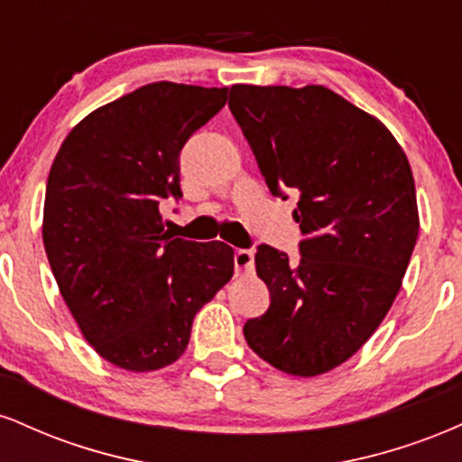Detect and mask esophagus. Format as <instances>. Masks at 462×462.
I'll return each mask as SVG.
<instances>
[{
    "instance_id": "esophagus-1",
    "label": "esophagus",
    "mask_w": 462,
    "mask_h": 462,
    "mask_svg": "<svg viewBox=\"0 0 462 462\" xmlns=\"http://www.w3.org/2000/svg\"><path fill=\"white\" fill-rule=\"evenodd\" d=\"M235 269L236 273H247L254 269V252L252 249H236L235 252Z\"/></svg>"
}]
</instances>
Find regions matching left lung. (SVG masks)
<instances>
[{"instance_id":"obj_1","label":"left lung","mask_w":462,"mask_h":462,"mask_svg":"<svg viewBox=\"0 0 462 462\" xmlns=\"http://www.w3.org/2000/svg\"><path fill=\"white\" fill-rule=\"evenodd\" d=\"M230 106L273 195L298 193L300 263L258 245L272 304L243 326L275 369L312 378L352 358L393 306L419 235L415 180L383 121L330 88L235 84Z\"/></svg>"}]
</instances>
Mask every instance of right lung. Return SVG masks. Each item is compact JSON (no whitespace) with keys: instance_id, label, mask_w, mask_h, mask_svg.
I'll return each instance as SVG.
<instances>
[{"instance_id":"1","label":"right lung","mask_w":462,"mask_h":462,"mask_svg":"<svg viewBox=\"0 0 462 462\" xmlns=\"http://www.w3.org/2000/svg\"><path fill=\"white\" fill-rule=\"evenodd\" d=\"M226 99L227 88L147 84L84 116L50 169L47 261L79 332L121 369L176 363L235 273V249L173 238L158 210L182 198L180 150Z\"/></svg>"}]
</instances>
